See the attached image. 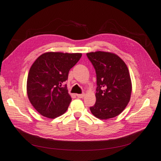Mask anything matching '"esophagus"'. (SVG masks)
<instances>
[{"label": "esophagus", "instance_id": "esophagus-1", "mask_svg": "<svg viewBox=\"0 0 161 161\" xmlns=\"http://www.w3.org/2000/svg\"><path fill=\"white\" fill-rule=\"evenodd\" d=\"M77 97L78 98H83L85 97V94H77Z\"/></svg>", "mask_w": 161, "mask_h": 161}]
</instances>
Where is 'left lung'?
<instances>
[{
  "mask_svg": "<svg viewBox=\"0 0 161 161\" xmlns=\"http://www.w3.org/2000/svg\"><path fill=\"white\" fill-rule=\"evenodd\" d=\"M87 56L97 74L96 103L90 107L91 113L100 119L119 115L129 103L132 92L126 64L110 52H90Z\"/></svg>",
  "mask_w": 161,
  "mask_h": 161,
  "instance_id": "obj_1",
  "label": "left lung"
}]
</instances>
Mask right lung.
Returning <instances> with one entry per match:
<instances>
[{
	"mask_svg": "<svg viewBox=\"0 0 161 161\" xmlns=\"http://www.w3.org/2000/svg\"><path fill=\"white\" fill-rule=\"evenodd\" d=\"M81 56L79 53L47 52L32 64L27 79V94L42 116L54 119L67 110L71 97L64 82Z\"/></svg>",
	"mask_w": 161,
	"mask_h": 161,
	"instance_id": "obj_1",
	"label": "right lung"
}]
</instances>
